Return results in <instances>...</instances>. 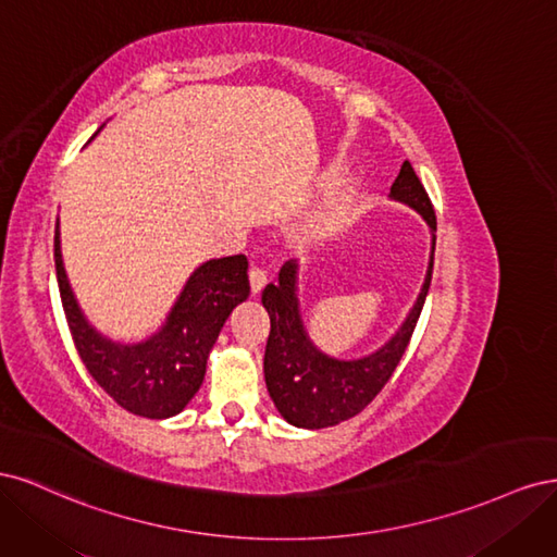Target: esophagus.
Masks as SVG:
<instances>
[{
  "label": "esophagus",
  "instance_id": "1",
  "mask_svg": "<svg viewBox=\"0 0 557 557\" xmlns=\"http://www.w3.org/2000/svg\"><path fill=\"white\" fill-rule=\"evenodd\" d=\"M248 283H250V293H252V297H256V295H260V293H262V288L267 285V274L262 272V269L252 267L250 272H248Z\"/></svg>",
  "mask_w": 557,
  "mask_h": 557
}]
</instances>
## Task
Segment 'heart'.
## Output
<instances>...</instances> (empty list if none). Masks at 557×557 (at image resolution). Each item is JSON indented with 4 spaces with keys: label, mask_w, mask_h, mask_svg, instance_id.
<instances>
[{
    "label": "heart",
    "mask_w": 557,
    "mask_h": 557,
    "mask_svg": "<svg viewBox=\"0 0 557 557\" xmlns=\"http://www.w3.org/2000/svg\"><path fill=\"white\" fill-rule=\"evenodd\" d=\"M350 195L344 190H332L325 199L307 215L305 232L313 239H325L339 234L350 221Z\"/></svg>",
    "instance_id": "obj_1"
}]
</instances>
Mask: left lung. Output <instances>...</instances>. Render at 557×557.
Instances as JSON below:
<instances>
[{"instance_id":"left-lung-1","label":"left lung","mask_w":557,"mask_h":557,"mask_svg":"<svg viewBox=\"0 0 557 557\" xmlns=\"http://www.w3.org/2000/svg\"><path fill=\"white\" fill-rule=\"evenodd\" d=\"M391 197L416 209L425 218L430 230L436 232L434 207L409 160H404L391 185ZM434 242L432 237L425 283L407 320L391 342L360 360H334L311 344L299 313L297 260L281 267L278 283H269L262 293V305L272 323L264 348V381L269 397L290 425L307 430L339 425L342 420L358 416L383 391L407 350L420 311H423L432 281Z\"/></svg>"}]
</instances>
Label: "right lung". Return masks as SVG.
<instances>
[{"label": "right lung", "mask_w": 557, "mask_h": 557, "mask_svg": "<svg viewBox=\"0 0 557 557\" xmlns=\"http://www.w3.org/2000/svg\"><path fill=\"white\" fill-rule=\"evenodd\" d=\"M246 272V256L205 262L183 285L176 305L153 336L141 344H115L95 332L78 309L64 274L55 225V274L74 346L97 385L134 416L170 418L195 397L218 334L250 293Z\"/></svg>", "instance_id": "add662e5"}]
</instances>
